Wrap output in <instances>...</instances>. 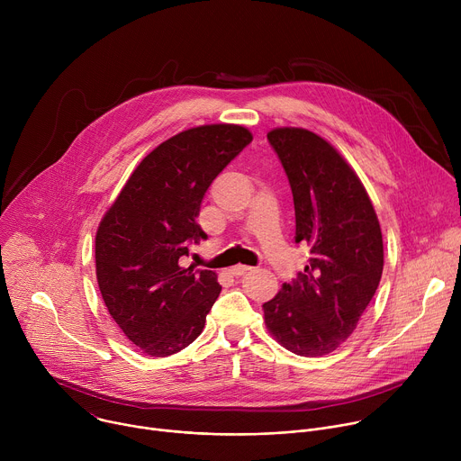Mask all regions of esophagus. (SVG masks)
<instances>
[{
  "mask_svg": "<svg viewBox=\"0 0 461 461\" xmlns=\"http://www.w3.org/2000/svg\"><path fill=\"white\" fill-rule=\"evenodd\" d=\"M249 270H251V268L246 267V265H237V267H231V268H230V274L235 276V277H240V276H244V274L249 272Z\"/></svg>",
  "mask_w": 461,
  "mask_h": 461,
  "instance_id": "34e87169",
  "label": "esophagus"
}]
</instances>
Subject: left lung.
<instances>
[{"instance_id": "1", "label": "left lung", "mask_w": 461, "mask_h": 461, "mask_svg": "<svg viewBox=\"0 0 461 461\" xmlns=\"http://www.w3.org/2000/svg\"><path fill=\"white\" fill-rule=\"evenodd\" d=\"M290 182L303 272L265 308L276 339L297 356H324L356 330L383 274V237L368 194L345 158L312 131L268 133Z\"/></svg>"}]
</instances>
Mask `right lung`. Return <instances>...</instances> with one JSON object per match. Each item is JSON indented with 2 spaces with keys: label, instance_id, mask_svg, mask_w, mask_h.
<instances>
[{
  "label": "right lung",
  "instance_id": "right-lung-1",
  "mask_svg": "<svg viewBox=\"0 0 461 461\" xmlns=\"http://www.w3.org/2000/svg\"><path fill=\"white\" fill-rule=\"evenodd\" d=\"M240 125L193 127L153 149L133 171L96 233V279L129 341L166 357L201 336L221 294L210 270L180 267L206 240L196 217L217 175L251 142Z\"/></svg>",
  "mask_w": 461,
  "mask_h": 461
}]
</instances>
